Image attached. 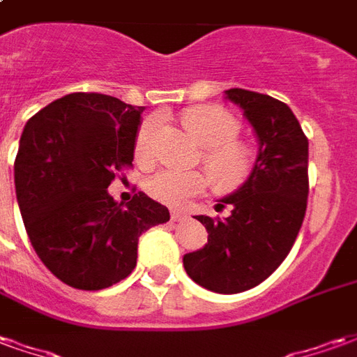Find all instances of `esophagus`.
I'll return each mask as SVG.
<instances>
[{
    "label": "esophagus",
    "mask_w": 357,
    "mask_h": 357,
    "mask_svg": "<svg viewBox=\"0 0 357 357\" xmlns=\"http://www.w3.org/2000/svg\"><path fill=\"white\" fill-rule=\"evenodd\" d=\"M172 220H174V222H181V220H185L187 218V212L185 210H172Z\"/></svg>",
    "instance_id": "esophagus-1"
}]
</instances>
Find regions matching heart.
Listing matches in <instances>:
<instances>
[{
	"instance_id": "heart-1",
	"label": "heart",
	"mask_w": 357,
	"mask_h": 357,
	"mask_svg": "<svg viewBox=\"0 0 357 357\" xmlns=\"http://www.w3.org/2000/svg\"><path fill=\"white\" fill-rule=\"evenodd\" d=\"M187 130L202 145H206L204 162L216 183L224 189L241 185L252 172V151L237 141L241 124L237 118L220 107H195L183 116ZM160 116H149L141 122L135 137V156L139 160L153 158L155 137ZM210 178L204 172H181L174 168L156 172L147 181L149 195L168 206H185L197 195L204 193Z\"/></svg>"
}]
</instances>
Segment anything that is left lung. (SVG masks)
I'll use <instances>...</instances> for the list:
<instances>
[{
    "label": "left lung",
    "instance_id": "8db88e82",
    "mask_svg": "<svg viewBox=\"0 0 357 357\" xmlns=\"http://www.w3.org/2000/svg\"><path fill=\"white\" fill-rule=\"evenodd\" d=\"M225 99L243 109L260 149L247 181L218 204L231 214L197 216L208 243L183 256V266L204 289L235 294L268 279L296 241L310 189L307 137L292 110L269 95L233 88Z\"/></svg>",
    "mask_w": 357,
    "mask_h": 357
}]
</instances>
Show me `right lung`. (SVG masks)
<instances>
[{"label":"right lung","instance_id":"obj_1","mask_svg":"<svg viewBox=\"0 0 357 357\" xmlns=\"http://www.w3.org/2000/svg\"><path fill=\"white\" fill-rule=\"evenodd\" d=\"M143 107L102 93H70L24 126L15 189L36 255L53 275L101 291L130 275L137 241L170 212L145 193L109 195L116 172L132 166Z\"/></svg>","mask_w":357,"mask_h":357}]
</instances>
